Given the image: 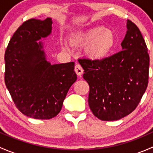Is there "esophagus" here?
I'll return each instance as SVG.
<instances>
[{
    "label": "esophagus",
    "instance_id": "esophagus-1",
    "mask_svg": "<svg viewBox=\"0 0 153 153\" xmlns=\"http://www.w3.org/2000/svg\"><path fill=\"white\" fill-rule=\"evenodd\" d=\"M75 72H76L78 76L81 77V75L84 73V69H83L82 67H81L79 64H77L75 67Z\"/></svg>",
    "mask_w": 153,
    "mask_h": 153
}]
</instances>
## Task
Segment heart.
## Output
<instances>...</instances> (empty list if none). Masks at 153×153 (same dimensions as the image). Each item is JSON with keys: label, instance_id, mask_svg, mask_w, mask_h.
<instances>
[{"label": "heart", "instance_id": "heart-1", "mask_svg": "<svg viewBox=\"0 0 153 153\" xmlns=\"http://www.w3.org/2000/svg\"><path fill=\"white\" fill-rule=\"evenodd\" d=\"M72 43L85 46V52L92 59H101L109 55L115 45V35L104 27H95L72 37Z\"/></svg>", "mask_w": 153, "mask_h": 153}]
</instances>
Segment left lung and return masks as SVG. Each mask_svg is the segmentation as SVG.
<instances>
[{
	"mask_svg": "<svg viewBox=\"0 0 153 153\" xmlns=\"http://www.w3.org/2000/svg\"><path fill=\"white\" fill-rule=\"evenodd\" d=\"M123 50L102 59L79 58L89 84L88 103L101 121H116L130 114L139 104L149 79V56L138 27L127 20Z\"/></svg>",
	"mask_w": 153,
	"mask_h": 153,
	"instance_id": "8db88e82",
	"label": "left lung"
}]
</instances>
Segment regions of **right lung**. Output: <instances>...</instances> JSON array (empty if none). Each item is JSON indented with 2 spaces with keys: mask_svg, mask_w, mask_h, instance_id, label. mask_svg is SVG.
Segmentation results:
<instances>
[{
  "mask_svg": "<svg viewBox=\"0 0 153 153\" xmlns=\"http://www.w3.org/2000/svg\"><path fill=\"white\" fill-rule=\"evenodd\" d=\"M52 21L32 18L23 23L5 52V84L18 110L35 119H50L61 111L70 86L77 80L75 63L51 65L43 44Z\"/></svg>",
  "mask_w": 153,
  "mask_h": 153,
  "instance_id": "1",
  "label": "right lung"
}]
</instances>
